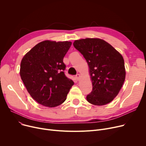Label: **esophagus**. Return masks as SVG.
Returning a JSON list of instances; mask_svg holds the SVG:
<instances>
[{"instance_id":"1","label":"esophagus","mask_w":146,"mask_h":146,"mask_svg":"<svg viewBox=\"0 0 146 146\" xmlns=\"http://www.w3.org/2000/svg\"><path fill=\"white\" fill-rule=\"evenodd\" d=\"M76 79H77L78 80H79V79H80V74H77L76 75Z\"/></svg>"}]
</instances>
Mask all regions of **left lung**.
Returning <instances> with one entry per match:
<instances>
[{"mask_svg":"<svg viewBox=\"0 0 146 146\" xmlns=\"http://www.w3.org/2000/svg\"><path fill=\"white\" fill-rule=\"evenodd\" d=\"M76 49L86 60L92 82L87 101L101 106L111 102L118 94L125 78L124 60L112 45L99 38L76 40Z\"/></svg>","mask_w":146,"mask_h":146,"instance_id":"8db88e82","label":"left lung"}]
</instances>
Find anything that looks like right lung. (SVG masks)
Segmentation results:
<instances>
[{"mask_svg": "<svg viewBox=\"0 0 146 146\" xmlns=\"http://www.w3.org/2000/svg\"><path fill=\"white\" fill-rule=\"evenodd\" d=\"M71 45L70 41H44L21 61V79L30 95L43 106L55 107L63 104L74 85L64 72L63 58Z\"/></svg>", "mask_w": 146, "mask_h": 146, "instance_id": "right-lung-1", "label": "right lung"}]
</instances>
